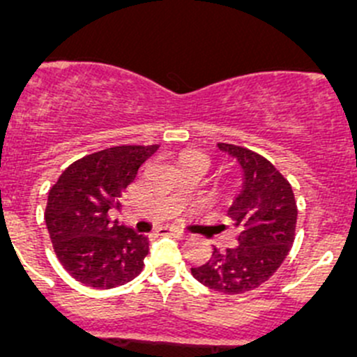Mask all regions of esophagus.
I'll return each mask as SVG.
<instances>
[{
  "label": "esophagus",
  "mask_w": 357,
  "mask_h": 357,
  "mask_svg": "<svg viewBox=\"0 0 357 357\" xmlns=\"http://www.w3.org/2000/svg\"><path fill=\"white\" fill-rule=\"evenodd\" d=\"M158 232H160V234H165V232H167V234H172V236H175V238H180V239L187 238V232H183L182 229H177V227H161Z\"/></svg>",
  "instance_id": "esophagus-1"
}]
</instances>
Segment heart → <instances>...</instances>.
Masks as SVG:
<instances>
[{
  "label": "heart",
  "mask_w": 357,
  "mask_h": 357,
  "mask_svg": "<svg viewBox=\"0 0 357 357\" xmlns=\"http://www.w3.org/2000/svg\"><path fill=\"white\" fill-rule=\"evenodd\" d=\"M196 156H203V154L194 153V151H187V153H183L182 156H180V160H189V158H196ZM203 158H204V156H203Z\"/></svg>",
  "instance_id": "1"
}]
</instances>
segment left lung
I'll list each match as a JSON object with an SVG mask.
<instances>
[{
  "label": "left lung",
  "instance_id": "1",
  "mask_svg": "<svg viewBox=\"0 0 357 357\" xmlns=\"http://www.w3.org/2000/svg\"><path fill=\"white\" fill-rule=\"evenodd\" d=\"M243 172L241 190L227 211L239 229L238 246L218 252L190 273L204 287L227 295L266 283L283 264L295 241L297 201L290 182L260 154L234 144H217Z\"/></svg>",
  "mask_w": 357,
  "mask_h": 357
}]
</instances>
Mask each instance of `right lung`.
Masks as SVG:
<instances>
[{"instance_id":"1","label":"right lung","mask_w":357,"mask_h":357,"mask_svg":"<svg viewBox=\"0 0 357 357\" xmlns=\"http://www.w3.org/2000/svg\"><path fill=\"white\" fill-rule=\"evenodd\" d=\"M158 146H116L74 161L48 192L45 222L63 269L91 288H114L140 274L149 239L109 218Z\"/></svg>"}]
</instances>
